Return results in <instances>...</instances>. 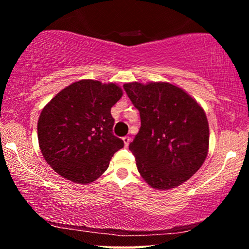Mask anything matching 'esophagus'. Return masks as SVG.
I'll use <instances>...</instances> for the list:
<instances>
[{"label": "esophagus", "instance_id": "1", "mask_svg": "<svg viewBox=\"0 0 249 249\" xmlns=\"http://www.w3.org/2000/svg\"><path fill=\"white\" fill-rule=\"evenodd\" d=\"M123 141H124L125 147H127L129 145V142H130V137L129 136H125V137H123Z\"/></svg>", "mask_w": 249, "mask_h": 249}]
</instances>
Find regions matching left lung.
<instances>
[{"label": "left lung", "instance_id": "obj_1", "mask_svg": "<svg viewBox=\"0 0 249 249\" xmlns=\"http://www.w3.org/2000/svg\"><path fill=\"white\" fill-rule=\"evenodd\" d=\"M123 88L141 115L140 132L129 150L142 179L158 190L182 184L208 156L210 133L203 108L168 82H132Z\"/></svg>", "mask_w": 249, "mask_h": 249}]
</instances>
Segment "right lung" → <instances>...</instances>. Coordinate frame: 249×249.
<instances>
[{"label":"right lung","instance_id":"right-lung-1","mask_svg":"<svg viewBox=\"0 0 249 249\" xmlns=\"http://www.w3.org/2000/svg\"><path fill=\"white\" fill-rule=\"evenodd\" d=\"M123 91L115 83L80 80L53 96L40 113L37 132L44 158L62 178L93 182L124 142L113 134L111 108Z\"/></svg>","mask_w":249,"mask_h":249}]
</instances>
